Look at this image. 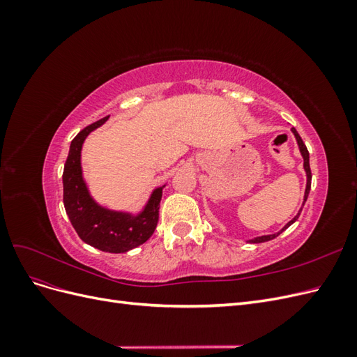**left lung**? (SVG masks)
Instances as JSON below:
<instances>
[{
	"label": "left lung",
	"instance_id": "left-lung-1",
	"mask_svg": "<svg viewBox=\"0 0 357 357\" xmlns=\"http://www.w3.org/2000/svg\"><path fill=\"white\" fill-rule=\"evenodd\" d=\"M291 134L295 135V138H296V143H298V147H299V152H301V156H302V159H304V169H305V174H307V186H305V193H304V201H302V207H304V204H305V201H307V198H308V193H310V189H311V169H310V153H308V150H307V147H305V144H304V142H302V138L299 137V134L296 132V129L295 128H291ZM302 207L299 208V211H298V214L295 215L294 219L291 220H289L282 229H280L278 232H275V234H271V235H261V236H255V238H252V240H247V243H250V244H259V243H265V241H269V240H274L275 236H278L280 234H282L283 231H286L289 226L291 225V223H295L296 220H298V218H299V214H301V211H302Z\"/></svg>",
	"mask_w": 357,
	"mask_h": 357
}]
</instances>
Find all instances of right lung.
Masks as SVG:
<instances>
[{"label": "right lung", "mask_w": 357, "mask_h": 357, "mask_svg": "<svg viewBox=\"0 0 357 357\" xmlns=\"http://www.w3.org/2000/svg\"><path fill=\"white\" fill-rule=\"evenodd\" d=\"M110 116L95 122L74 137L63 167V207L73 228L83 243L107 253H126L146 243L156 229L162 185L152 190L149 199L138 211L113 210L96 201L83 176L82 150L88 135L102 126Z\"/></svg>", "instance_id": "add662e5"}]
</instances>
